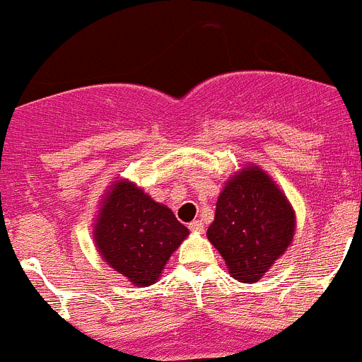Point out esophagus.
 Masks as SVG:
<instances>
[{"instance_id": "1", "label": "esophagus", "mask_w": 362, "mask_h": 362, "mask_svg": "<svg viewBox=\"0 0 362 362\" xmlns=\"http://www.w3.org/2000/svg\"><path fill=\"white\" fill-rule=\"evenodd\" d=\"M188 228L192 230V232H203L204 230V226H203V221H199V219H196V221H192L190 225H188Z\"/></svg>"}]
</instances>
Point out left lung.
Listing matches in <instances>:
<instances>
[{
  "instance_id": "obj_1",
  "label": "left lung",
  "mask_w": 362,
  "mask_h": 362,
  "mask_svg": "<svg viewBox=\"0 0 362 362\" xmlns=\"http://www.w3.org/2000/svg\"><path fill=\"white\" fill-rule=\"evenodd\" d=\"M293 233L288 197L261 166L246 165L221 190L206 238L233 279L257 283L292 245Z\"/></svg>"
}]
</instances>
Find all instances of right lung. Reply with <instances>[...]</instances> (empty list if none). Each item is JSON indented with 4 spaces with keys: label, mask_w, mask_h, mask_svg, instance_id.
<instances>
[{
    "label": "right lung",
    "mask_w": 362,
    "mask_h": 362,
    "mask_svg": "<svg viewBox=\"0 0 362 362\" xmlns=\"http://www.w3.org/2000/svg\"><path fill=\"white\" fill-rule=\"evenodd\" d=\"M188 233L166 204L124 177L105 190L92 226L101 259L139 288L159 279Z\"/></svg>",
    "instance_id": "1"
}]
</instances>
